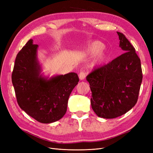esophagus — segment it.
Wrapping results in <instances>:
<instances>
[{"label": "esophagus", "mask_w": 153, "mask_h": 153, "mask_svg": "<svg viewBox=\"0 0 153 153\" xmlns=\"http://www.w3.org/2000/svg\"><path fill=\"white\" fill-rule=\"evenodd\" d=\"M85 76H86V73L85 71H81L79 73V78H80V80H82L85 79Z\"/></svg>", "instance_id": "obj_1"}]
</instances>
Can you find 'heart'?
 I'll return each mask as SVG.
<instances>
[{
    "mask_svg": "<svg viewBox=\"0 0 153 153\" xmlns=\"http://www.w3.org/2000/svg\"><path fill=\"white\" fill-rule=\"evenodd\" d=\"M103 44L99 41H94L89 45L87 48V52L90 55H94L97 53L96 57L94 60L93 65L99 66L104 62L105 53L103 52Z\"/></svg>",
    "mask_w": 153,
    "mask_h": 153,
    "instance_id": "b5f03b06",
    "label": "heart"
}]
</instances>
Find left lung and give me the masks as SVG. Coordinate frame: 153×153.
<instances>
[{"mask_svg":"<svg viewBox=\"0 0 153 153\" xmlns=\"http://www.w3.org/2000/svg\"><path fill=\"white\" fill-rule=\"evenodd\" d=\"M124 53L95 68L86 77L92 92L91 104L98 117L114 119L126 114L137 102L142 81L140 59L125 36L117 32Z\"/></svg>","mask_w":153,"mask_h":153,"instance_id":"1","label":"left lung"}]
</instances>
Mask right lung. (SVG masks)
<instances>
[{
	"instance_id": "add662e5",
	"label": "right lung",
	"mask_w": 153,
	"mask_h": 153,
	"mask_svg": "<svg viewBox=\"0 0 153 153\" xmlns=\"http://www.w3.org/2000/svg\"><path fill=\"white\" fill-rule=\"evenodd\" d=\"M38 45L30 39L16 55L12 83L20 107L41 123L61 119L67 110L71 91L79 82L78 75L69 73L47 79L39 75Z\"/></svg>"
}]
</instances>
